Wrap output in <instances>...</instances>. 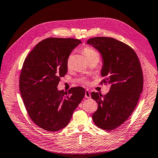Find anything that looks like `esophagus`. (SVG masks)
Segmentation results:
<instances>
[{
	"label": "esophagus",
	"instance_id": "esophagus-1",
	"mask_svg": "<svg viewBox=\"0 0 158 158\" xmlns=\"http://www.w3.org/2000/svg\"><path fill=\"white\" fill-rule=\"evenodd\" d=\"M85 97L87 98H90V97H91V94H90V93H89V92L88 90V89H86L85 92Z\"/></svg>",
	"mask_w": 158,
	"mask_h": 158
}]
</instances>
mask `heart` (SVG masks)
I'll return each instance as SVG.
<instances>
[{
    "instance_id": "1",
    "label": "heart",
    "mask_w": 158,
    "mask_h": 158,
    "mask_svg": "<svg viewBox=\"0 0 158 158\" xmlns=\"http://www.w3.org/2000/svg\"><path fill=\"white\" fill-rule=\"evenodd\" d=\"M83 52L85 57L87 58V60H89V59L94 57H97L99 58V54H98V52L97 51H95L94 49L90 47H85L83 48ZM71 61H72V55H70L68 57L66 60V65L68 68H70L71 65Z\"/></svg>"
}]
</instances>
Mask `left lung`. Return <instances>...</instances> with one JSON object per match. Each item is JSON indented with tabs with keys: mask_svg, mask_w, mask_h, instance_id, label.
<instances>
[{
	"mask_svg": "<svg viewBox=\"0 0 158 158\" xmlns=\"http://www.w3.org/2000/svg\"><path fill=\"white\" fill-rule=\"evenodd\" d=\"M103 57L101 82L110 85L103 96L92 92L98 109L92 114L95 125L112 131L123 125L136 107L143 88V75L139 59L130 46L112 38L96 37L87 41Z\"/></svg>",
	"mask_w": 158,
	"mask_h": 158,
	"instance_id": "left-lung-1",
	"label": "left lung"
}]
</instances>
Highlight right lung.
<instances>
[{
    "mask_svg": "<svg viewBox=\"0 0 158 158\" xmlns=\"http://www.w3.org/2000/svg\"><path fill=\"white\" fill-rule=\"evenodd\" d=\"M80 43L73 38H46L24 60L19 80L21 97L30 118L46 131L66 127L85 96L82 87L70 88L68 93L57 89L68 72L67 58Z\"/></svg>",
    "mask_w": 158,
    "mask_h": 158,
    "instance_id": "add662e5",
    "label": "right lung"
}]
</instances>
